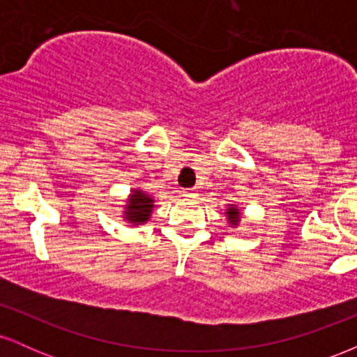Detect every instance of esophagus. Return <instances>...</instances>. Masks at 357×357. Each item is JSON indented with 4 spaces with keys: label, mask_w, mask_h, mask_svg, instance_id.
Masks as SVG:
<instances>
[{
    "label": "esophagus",
    "mask_w": 357,
    "mask_h": 357,
    "mask_svg": "<svg viewBox=\"0 0 357 357\" xmlns=\"http://www.w3.org/2000/svg\"><path fill=\"white\" fill-rule=\"evenodd\" d=\"M184 196H186V199H195L196 196H198V191H196V190H186V191H184Z\"/></svg>",
    "instance_id": "1"
}]
</instances>
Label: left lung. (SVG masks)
<instances>
[{
    "label": "left lung",
    "mask_w": 357,
    "mask_h": 357,
    "mask_svg": "<svg viewBox=\"0 0 357 357\" xmlns=\"http://www.w3.org/2000/svg\"><path fill=\"white\" fill-rule=\"evenodd\" d=\"M227 216H228V223L231 225V227H236V225L240 223V210L236 206H228L227 210Z\"/></svg>",
    "instance_id": "1"
}]
</instances>
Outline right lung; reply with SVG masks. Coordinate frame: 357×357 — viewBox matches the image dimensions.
<instances>
[{
  "label": "right lung",
  "mask_w": 357,
  "mask_h": 357,
  "mask_svg": "<svg viewBox=\"0 0 357 357\" xmlns=\"http://www.w3.org/2000/svg\"><path fill=\"white\" fill-rule=\"evenodd\" d=\"M153 208V196H149L142 190H132V195H129V198H127L124 218L132 225H142L151 218Z\"/></svg>",
  "instance_id": "add662e5"
}]
</instances>
